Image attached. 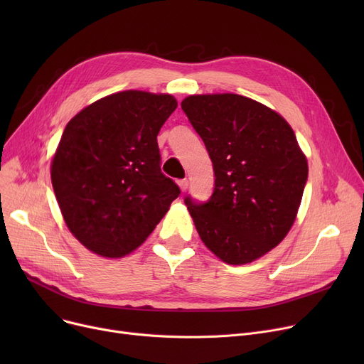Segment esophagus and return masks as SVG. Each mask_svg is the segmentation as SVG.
Here are the masks:
<instances>
[{"instance_id": "1", "label": "esophagus", "mask_w": 364, "mask_h": 364, "mask_svg": "<svg viewBox=\"0 0 364 364\" xmlns=\"http://www.w3.org/2000/svg\"><path fill=\"white\" fill-rule=\"evenodd\" d=\"M178 186H180V188H181V192H186L187 187H188V180H187V178L178 180Z\"/></svg>"}]
</instances>
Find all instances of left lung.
<instances>
[{"instance_id": "1", "label": "left lung", "mask_w": 364, "mask_h": 364, "mask_svg": "<svg viewBox=\"0 0 364 364\" xmlns=\"http://www.w3.org/2000/svg\"><path fill=\"white\" fill-rule=\"evenodd\" d=\"M181 109L214 166L206 202L184 199L196 230L220 259L252 262L277 246L296 218L307 158L280 114L239 94L188 95Z\"/></svg>"}]
</instances>
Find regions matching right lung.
I'll list each match as a JSON object with an SVG mask.
<instances>
[{
    "label": "right lung",
    "mask_w": 364,
    "mask_h": 364,
    "mask_svg": "<svg viewBox=\"0 0 364 364\" xmlns=\"http://www.w3.org/2000/svg\"><path fill=\"white\" fill-rule=\"evenodd\" d=\"M177 109L169 94H110L69 121L51 183L70 233L91 252L121 258L155 230L180 187L161 171L158 134Z\"/></svg>",
    "instance_id": "add662e5"
}]
</instances>
